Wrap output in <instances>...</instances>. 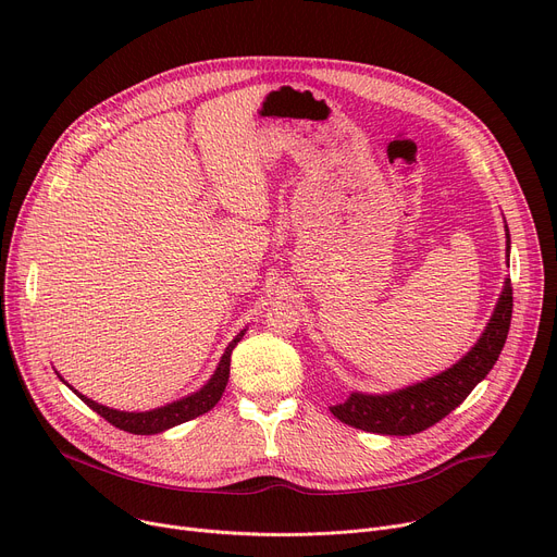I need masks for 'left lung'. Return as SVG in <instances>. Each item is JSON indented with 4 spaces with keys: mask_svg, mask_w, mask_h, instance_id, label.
<instances>
[{
    "mask_svg": "<svg viewBox=\"0 0 557 557\" xmlns=\"http://www.w3.org/2000/svg\"><path fill=\"white\" fill-rule=\"evenodd\" d=\"M510 318L512 284L506 280L504 294L496 302L483 336L454 368L391 395L352 393L347 401L332 406V413L349 426L384 435H413L433 426L447 418L456 406H460L465 397L476 388V384L487 376L506 345Z\"/></svg>",
    "mask_w": 557,
    "mask_h": 557,
    "instance_id": "left-lung-1",
    "label": "left lung"
}]
</instances>
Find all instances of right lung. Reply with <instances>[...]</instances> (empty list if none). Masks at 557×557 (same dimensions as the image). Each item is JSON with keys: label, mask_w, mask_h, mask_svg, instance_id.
Returning <instances> with one entry per match:
<instances>
[{"label": "right lung", "mask_w": 557, "mask_h": 557, "mask_svg": "<svg viewBox=\"0 0 557 557\" xmlns=\"http://www.w3.org/2000/svg\"><path fill=\"white\" fill-rule=\"evenodd\" d=\"M244 332L234 338L227 347H225V355L221 357V363L216 368V372L212 374V379L208 384H205L198 393L181 399V401H173V404H166L162 408H156V411H146V413H124V411H114V408H108V406H101L92 399H87L85 395L76 393L87 406L92 408L95 413H99L103 420H108L112 426L122 429V431H128V433H135V435H151V433H160V431H166L175 424H183L187 420H194L202 413L212 411V408L216 406V401L221 399L225 386H227V376H230V357H232V349L234 345H237L242 341Z\"/></svg>", "instance_id": "add662e5"}]
</instances>
